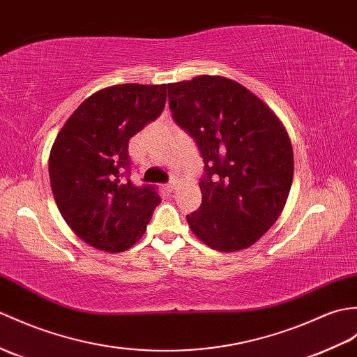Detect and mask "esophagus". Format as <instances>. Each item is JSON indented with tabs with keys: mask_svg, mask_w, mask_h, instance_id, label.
<instances>
[{
	"mask_svg": "<svg viewBox=\"0 0 357 357\" xmlns=\"http://www.w3.org/2000/svg\"><path fill=\"white\" fill-rule=\"evenodd\" d=\"M178 188V185H176V182H169V184H165V190H167L169 193H172V192H175V190Z\"/></svg>",
	"mask_w": 357,
	"mask_h": 357,
	"instance_id": "esophagus-1",
	"label": "esophagus"
}]
</instances>
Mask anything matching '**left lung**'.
I'll use <instances>...</instances> for the list:
<instances>
[{
  "mask_svg": "<svg viewBox=\"0 0 357 357\" xmlns=\"http://www.w3.org/2000/svg\"><path fill=\"white\" fill-rule=\"evenodd\" d=\"M169 106L205 162L202 204L187 216L190 229L220 252L250 248L277 222L291 192L294 151L284 124L223 76L169 84Z\"/></svg>",
  "mask_w": 357,
  "mask_h": 357,
  "instance_id": "8db88e82",
  "label": "left lung"
}]
</instances>
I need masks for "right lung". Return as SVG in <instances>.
Returning a JSON list of instances; mask_svg holds the SVG:
<instances>
[{
	"mask_svg": "<svg viewBox=\"0 0 357 357\" xmlns=\"http://www.w3.org/2000/svg\"><path fill=\"white\" fill-rule=\"evenodd\" d=\"M167 86L123 84L97 91L71 114L52 146L48 173L57 208L74 234L96 250H129L161 202L155 187L130 182L128 146L160 117Z\"/></svg>",
	"mask_w": 357,
	"mask_h": 357,
	"instance_id": "obj_1",
	"label": "right lung"
}]
</instances>
